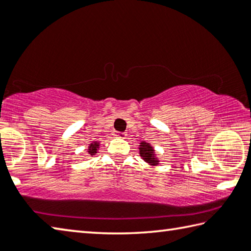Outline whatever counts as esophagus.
I'll return each instance as SVG.
<instances>
[{"label": "esophagus", "mask_w": 251, "mask_h": 251, "mask_svg": "<svg viewBox=\"0 0 251 251\" xmlns=\"http://www.w3.org/2000/svg\"><path fill=\"white\" fill-rule=\"evenodd\" d=\"M114 136L117 138H125L127 135L125 133H121V131H114Z\"/></svg>", "instance_id": "1"}]
</instances>
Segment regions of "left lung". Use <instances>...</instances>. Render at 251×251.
Segmentation results:
<instances>
[{
    "mask_svg": "<svg viewBox=\"0 0 251 251\" xmlns=\"http://www.w3.org/2000/svg\"><path fill=\"white\" fill-rule=\"evenodd\" d=\"M139 154H141L142 158L150 163L151 165H157L158 164V159L156 158L154 148H152L150 144L143 142L141 145H139Z\"/></svg>",
    "mask_w": 251,
    "mask_h": 251,
    "instance_id": "obj_1",
    "label": "left lung"
}]
</instances>
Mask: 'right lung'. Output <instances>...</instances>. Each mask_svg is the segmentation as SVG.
<instances>
[{"label": "right lung", "instance_id": "1", "mask_svg": "<svg viewBox=\"0 0 251 251\" xmlns=\"http://www.w3.org/2000/svg\"><path fill=\"white\" fill-rule=\"evenodd\" d=\"M99 146H100V144L97 143V142H93V143L91 144L90 147H88V152H90L91 156L96 154L97 150H99Z\"/></svg>", "mask_w": 251, "mask_h": 251}]
</instances>
